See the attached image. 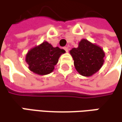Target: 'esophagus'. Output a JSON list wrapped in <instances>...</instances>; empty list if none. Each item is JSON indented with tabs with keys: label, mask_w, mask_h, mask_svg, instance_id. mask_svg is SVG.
Segmentation results:
<instances>
[{
	"label": "esophagus",
	"mask_w": 122,
	"mask_h": 122,
	"mask_svg": "<svg viewBox=\"0 0 122 122\" xmlns=\"http://www.w3.org/2000/svg\"><path fill=\"white\" fill-rule=\"evenodd\" d=\"M63 49L65 50V51H66V52H68V47H63Z\"/></svg>",
	"instance_id": "34e87169"
}]
</instances>
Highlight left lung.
Here are the masks:
<instances>
[{
    "instance_id": "1",
    "label": "left lung",
    "mask_w": 122,
    "mask_h": 122,
    "mask_svg": "<svg viewBox=\"0 0 122 122\" xmlns=\"http://www.w3.org/2000/svg\"><path fill=\"white\" fill-rule=\"evenodd\" d=\"M74 60V66L81 75L89 77L98 72L104 62L105 52L99 46L86 39H82L78 47L70 51Z\"/></svg>"
}]
</instances>
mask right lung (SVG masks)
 <instances>
[{"instance_id": "right-lung-1", "label": "right lung", "mask_w": 122, "mask_h": 122, "mask_svg": "<svg viewBox=\"0 0 122 122\" xmlns=\"http://www.w3.org/2000/svg\"><path fill=\"white\" fill-rule=\"evenodd\" d=\"M65 52L64 50L58 47H54L45 41L28 51L26 61L30 71L40 75H45L54 71L60 56Z\"/></svg>"}]
</instances>
